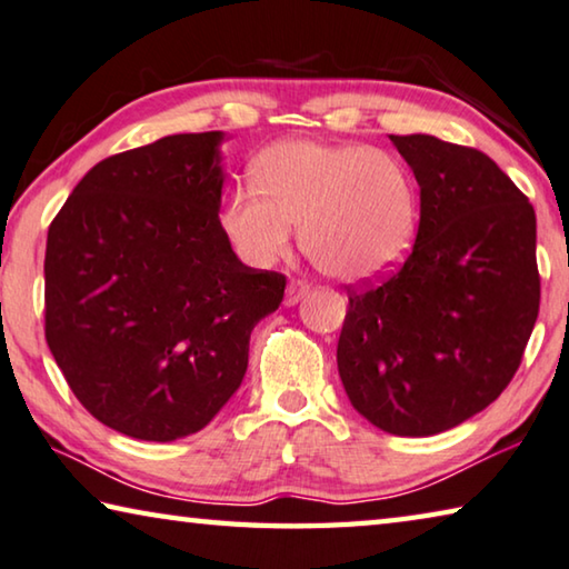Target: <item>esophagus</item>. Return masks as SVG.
<instances>
[{"label": "esophagus", "mask_w": 569, "mask_h": 569, "mask_svg": "<svg viewBox=\"0 0 569 569\" xmlns=\"http://www.w3.org/2000/svg\"><path fill=\"white\" fill-rule=\"evenodd\" d=\"M310 292V284L300 282V279H292L290 284H287V292H284V305H297L302 300V297Z\"/></svg>", "instance_id": "1"}]
</instances>
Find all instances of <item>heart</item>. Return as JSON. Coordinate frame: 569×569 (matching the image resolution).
Instances as JSON below:
<instances>
[{
  "label": "heart",
  "mask_w": 569,
  "mask_h": 569,
  "mask_svg": "<svg viewBox=\"0 0 569 569\" xmlns=\"http://www.w3.org/2000/svg\"><path fill=\"white\" fill-rule=\"evenodd\" d=\"M257 186H239L221 207V229L244 262L269 267L300 247L322 274L362 282L408 254L418 189L403 158L368 146L284 141L257 161Z\"/></svg>",
  "instance_id": "heart-1"
}]
</instances>
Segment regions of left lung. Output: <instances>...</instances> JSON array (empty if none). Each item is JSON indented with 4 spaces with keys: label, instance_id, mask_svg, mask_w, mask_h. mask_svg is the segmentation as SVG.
<instances>
[{
    "label": "left lung",
    "instance_id": "8db88e82",
    "mask_svg": "<svg viewBox=\"0 0 569 569\" xmlns=\"http://www.w3.org/2000/svg\"><path fill=\"white\" fill-rule=\"evenodd\" d=\"M421 186L411 254L348 287L338 370L352 408L393 436H433L501 396L539 312L537 219L477 148L390 136Z\"/></svg>",
    "mask_w": 569,
    "mask_h": 569
}]
</instances>
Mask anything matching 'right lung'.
Listing matches in <instances>:
<instances>
[{
	"mask_svg": "<svg viewBox=\"0 0 569 569\" xmlns=\"http://www.w3.org/2000/svg\"><path fill=\"white\" fill-rule=\"evenodd\" d=\"M221 141L179 133L110 156L50 223L44 338L86 411L130 439L201 431L284 297V274L241 264L223 234Z\"/></svg>",
	"mask_w": 569,
	"mask_h": 569,
	"instance_id": "1",
	"label": "right lung"
}]
</instances>
